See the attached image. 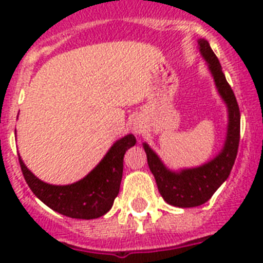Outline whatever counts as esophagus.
Segmentation results:
<instances>
[{"label": "esophagus", "mask_w": 263, "mask_h": 263, "mask_svg": "<svg viewBox=\"0 0 263 263\" xmlns=\"http://www.w3.org/2000/svg\"><path fill=\"white\" fill-rule=\"evenodd\" d=\"M134 131L140 135V134H143L144 132V127L142 125V124H135V125H134Z\"/></svg>", "instance_id": "obj_1"}]
</instances>
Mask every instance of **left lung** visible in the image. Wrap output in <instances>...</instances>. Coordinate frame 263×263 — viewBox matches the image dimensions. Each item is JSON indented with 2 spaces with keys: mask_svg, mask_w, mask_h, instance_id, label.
Segmentation results:
<instances>
[{
  "mask_svg": "<svg viewBox=\"0 0 263 263\" xmlns=\"http://www.w3.org/2000/svg\"><path fill=\"white\" fill-rule=\"evenodd\" d=\"M199 49L213 73L218 92L221 94L229 111L228 134L222 152L208 164L199 168L185 169L180 173L171 172L165 168L157 154L144 143L148 168L156 179L158 191L166 202L177 208H195L208 202L221 184L228 179L237 156L240 142V110L236 97L225 79L220 61L212 50L208 41L199 39Z\"/></svg>",
  "mask_w": 263,
  "mask_h": 263,
  "instance_id": "1",
  "label": "left lung"
}]
</instances>
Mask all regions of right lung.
I'll list each match as a JSON object with an SVG mask.
<instances>
[{"label":"right lung","mask_w":263,"mask_h":263,"mask_svg":"<svg viewBox=\"0 0 263 263\" xmlns=\"http://www.w3.org/2000/svg\"><path fill=\"white\" fill-rule=\"evenodd\" d=\"M135 143L134 135L117 140L84 179L69 185L43 183L27 169L20 157L18 162L28 187L43 203L71 218L91 220L106 214L113 206L123 177L124 154Z\"/></svg>","instance_id":"1"}]
</instances>
